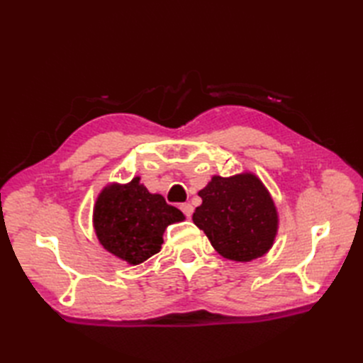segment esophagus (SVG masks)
Instances as JSON below:
<instances>
[{"instance_id": "obj_1", "label": "esophagus", "mask_w": 363, "mask_h": 363, "mask_svg": "<svg viewBox=\"0 0 363 363\" xmlns=\"http://www.w3.org/2000/svg\"><path fill=\"white\" fill-rule=\"evenodd\" d=\"M180 208H182V212L186 215V216H191L192 215V212H194V207H192V204H189V203H183L182 206H180Z\"/></svg>"}]
</instances>
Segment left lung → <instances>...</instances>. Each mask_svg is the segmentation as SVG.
Here are the masks:
<instances>
[{
	"label": "left lung",
	"instance_id": "obj_1",
	"mask_svg": "<svg viewBox=\"0 0 363 363\" xmlns=\"http://www.w3.org/2000/svg\"><path fill=\"white\" fill-rule=\"evenodd\" d=\"M199 195L203 203L195 208L194 224L223 257L250 262L271 250L279 230V213L257 175H213Z\"/></svg>",
	"mask_w": 363,
	"mask_h": 363
}]
</instances>
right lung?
<instances>
[{"label":"right lung","mask_w":363,"mask_h":363,"mask_svg":"<svg viewBox=\"0 0 363 363\" xmlns=\"http://www.w3.org/2000/svg\"><path fill=\"white\" fill-rule=\"evenodd\" d=\"M183 219L177 207L135 177L106 186L95 201L92 223L104 250L128 265H139L160 251L164 228Z\"/></svg>","instance_id":"obj_1"}]
</instances>
